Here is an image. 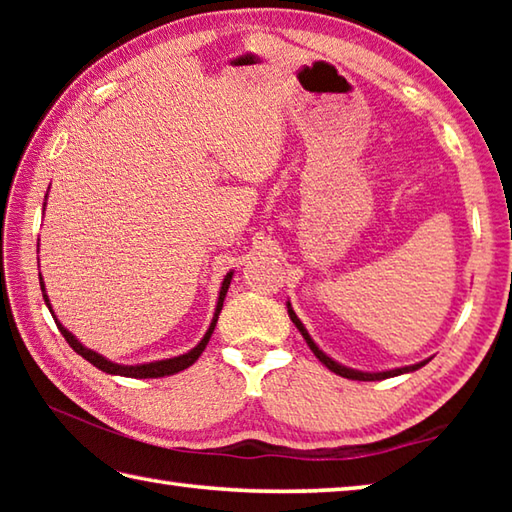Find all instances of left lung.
I'll return each mask as SVG.
<instances>
[{"label": "left lung", "instance_id": "1", "mask_svg": "<svg viewBox=\"0 0 512 512\" xmlns=\"http://www.w3.org/2000/svg\"><path fill=\"white\" fill-rule=\"evenodd\" d=\"M287 311H289V318L293 320V325H296V327L300 329L302 339L307 341L309 350L316 354V359H318L320 363H323L325 368H329V370H332V372H336V375H341V377H345V379H359V381H379V379H388V377H397V375H406V372L420 370L422 366H427V363H429V359H424V361H420V363H413V366H402V368H393V370H381V372H363V370H354V368H348V366H343V363L334 361L332 357H329V354H325L323 350L318 348V345L314 343V339H311V336H309L307 327L302 325V320L296 316V311H293L291 302H287Z\"/></svg>", "mask_w": 512, "mask_h": 512}]
</instances>
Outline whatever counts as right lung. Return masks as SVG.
I'll return each mask as SVG.
<instances>
[{
    "label": "right lung",
    "mask_w": 512,
    "mask_h": 512,
    "mask_svg": "<svg viewBox=\"0 0 512 512\" xmlns=\"http://www.w3.org/2000/svg\"><path fill=\"white\" fill-rule=\"evenodd\" d=\"M45 207H47V196H45ZM232 273H235V271L225 273V277H223L221 289H219V300H216V307H214L212 323H210V327H207V332H205L203 339L198 341V345H194V348L189 350V352H185V354H178V357L160 359V361H149V363H135V366H124V363H115V361H110V359L103 357V354L94 352V350H90V348H85V345H83L79 339H76V336H74L72 332H69L67 327H63V323H60V320L56 318L54 309H51V302H49L47 291H45V282H42V275H40V289H42V298H45V305L49 307L51 316H54V320H56V325H58V329H60V334L65 336V341L69 343V348H72L76 354H81V357H83L85 361H90L92 366H97L99 370L108 372V375L133 377V379H155V377L176 375V372L189 368V366H192V363H194L198 357H201L203 350H205V345H207V341H210V336H212V332H214L216 320H219L221 307H223V300H225V293H228V289H230V282H232Z\"/></svg>",
    "instance_id": "1"
}]
</instances>
